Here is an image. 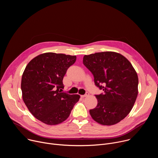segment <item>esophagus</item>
<instances>
[{
  "instance_id": "obj_1",
  "label": "esophagus",
  "mask_w": 158,
  "mask_h": 158,
  "mask_svg": "<svg viewBox=\"0 0 158 158\" xmlns=\"http://www.w3.org/2000/svg\"><path fill=\"white\" fill-rule=\"evenodd\" d=\"M89 95V93H86L84 95H81V98H85V97H87Z\"/></svg>"
}]
</instances>
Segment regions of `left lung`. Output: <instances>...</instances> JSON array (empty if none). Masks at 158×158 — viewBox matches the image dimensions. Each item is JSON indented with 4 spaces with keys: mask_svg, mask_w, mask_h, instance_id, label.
I'll return each mask as SVG.
<instances>
[{
    "mask_svg": "<svg viewBox=\"0 0 158 158\" xmlns=\"http://www.w3.org/2000/svg\"><path fill=\"white\" fill-rule=\"evenodd\" d=\"M97 87L103 93L96 95L98 105L89 110L93 119L105 126L114 125L131 110L138 94V77L131 62L114 52H102L83 57Z\"/></svg>",
    "mask_w": 158,
    "mask_h": 158,
    "instance_id": "obj_1",
    "label": "left lung"
}]
</instances>
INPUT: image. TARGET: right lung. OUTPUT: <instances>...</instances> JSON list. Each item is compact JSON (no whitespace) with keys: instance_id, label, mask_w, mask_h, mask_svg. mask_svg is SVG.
I'll return each mask as SVG.
<instances>
[{"instance_id":"1","label":"right lung","mask_w":158,"mask_h":158,"mask_svg":"<svg viewBox=\"0 0 158 158\" xmlns=\"http://www.w3.org/2000/svg\"><path fill=\"white\" fill-rule=\"evenodd\" d=\"M76 56L44 53L32 59L22 76V99L31 114L48 125H56L67 119L78 94L62 92L67 70L74 64Z\"/></svg>"}]
</instances>
